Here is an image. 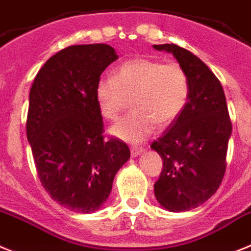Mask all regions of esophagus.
<instances>
[{
	"instance_id": "esophagus-1",
	"label": "esophagus",
	"mask_w": 251,
	"mask_h": 251,
	"mask_svg": "<svg viewBox=\"0 0 251 251\" xmlns=\"http://www.w3.org/2000/svg\"><path fill=\"white\" fill-rule=\"evenodd\" d=\"M143 151H145V150H143L142 147H132V149H130V155H132V157H137V156H140Z\"/></svg>"
}]
</instances>
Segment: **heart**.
I'll use <instances>...</instances> for the list:
<instances>
[{"label": "heart", "mask_w": 251, "mask_h": 251, "mask_svg": "<svg viewBox=\"0 0 251 251\" xmlns=\"http://www.w3.org/2000/svg\"><path fill=\"white\" fill-rule=\"evenodd\" d=\"M101 115L113 121L132 99L133 110L110 128L113 136L138 143L155 130L174 123L189 99L185 71L175 63L134 58L115 70L114 77H101L95 87Z\"/></svg>", "instance_id": "obj_1"}]
</instances>
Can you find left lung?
<instances>
[{
  "instance_id": "left-lung-1",
  "label": "left lung",
  "mask_w": 251,
  "mask_h": 251,
  "mask_svg": "<svg viewBox=\"0 0 251 251\" xmlns=\"http://www.w3.org/2000/svg\"><path fill=\"white\" fill-rule=\"evenodd\" d=\"M153 48L174 55L189 81L185 108L151 145L164 161L153 190L166 211H190L211 198L224 179L232 130L226 96L217 77L192 52L175 44Z\"/></svg>"
}]
</instances>
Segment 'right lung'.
<instances>
[{
	"label": "right lung",
	"instance_id": "add662e5",
	"mask_svg": "<svg viewBox=\"0 0 251 251\" xmlns=\"http://www.w3.org/2000/svg\"><path fill=\"white\" fill-rule=\"evenodd\" d=\"M118 59L108 44L71 46L44 63L29 94L27 141L40 183L70 211L94 213L108 199L130 152L104 141L96 82Z\"/></svg>",
	"mask_w": 251,
	"mask_h": 251
}]
</instances>
